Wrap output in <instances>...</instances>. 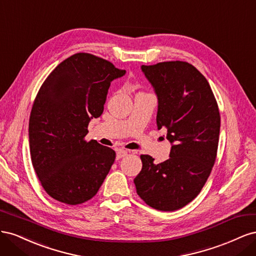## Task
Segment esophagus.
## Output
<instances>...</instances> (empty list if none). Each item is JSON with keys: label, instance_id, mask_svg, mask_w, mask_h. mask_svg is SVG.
<instances>
[{"label": "esophagus", "instance_id": "obj_1", "mask_svg": "<svg viewBox=\"0 0 256 256\" xmlns=\"http://www.w3.org/2000/svg\"><path fill=\"white\" fill-rule=\"evenodd\" d=\"M126 154H128V152L125 150H118V152H116V159L120 160L122 159V157H125Z\"/></svg>", "mask_w": 256, "mask_h": 256}]
</instances>
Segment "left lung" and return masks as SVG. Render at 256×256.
<instances>
[{"label": "left lung", "instance_id": "obj_1", "mask_svg": "<svg viewBox=\"0 0 256 256\" xmlns=\"http://www.w3.org/2000/svg\"><path fill=\"white\" fill-rule=\"evenodd\" d=\"M158 99L157 127L166 130L170 158L156 164L142 154L134 178L136 193L150 207L177 210L202 190L214 164L220 113L208 81L198 69L180 60L141 66Z\"/></svg>", "mask_w": 256, "mask_h": 256}]
</instances>
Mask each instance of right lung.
Here are the masks:
<instances>
[{
  "instance_id": "add662e5",
  "label": "right lung",
  "mask_w": 256,
  "mask_h": 256,
  "mask_svg": "<svg viewBox=\"0 0 256 256\" xmlns=\"http://www.w3.org/2000/svg\"><path fill=\"white\" fill-rule=\"evenodd\" d=\"M125 74L106 60L76 53L38 92L28 122L30 159L44 189L58 202L90 200L114 164L112 148L84 136L90 120L104 112L111 82Z\"/></svg>"
}]
</instances>
